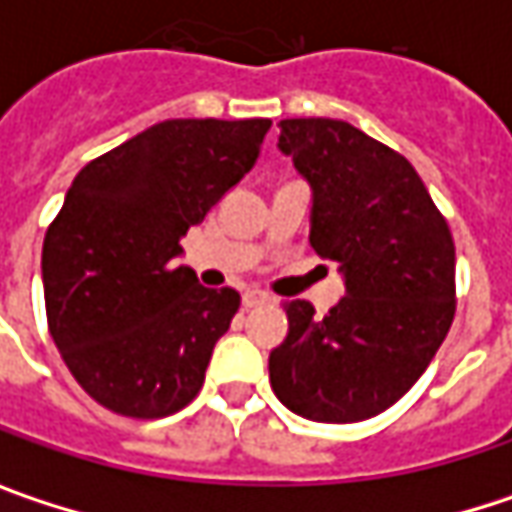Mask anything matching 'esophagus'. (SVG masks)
Wrapping results in <instances>:
<instances>
[{"instance_id": "obj_1", "label": "esophagus", "mask_w": 512, "mask_h": 512, "mask_svg": "<svg viewBox=\"0 0 512 512\" xmlns=\"http://www.w3.org/2000/svg\"><path fill=\"white\" fill-rule=\"evenodd\" d=\"M267 302H270V296H267V293H262V290H253V287H250V290H245V293H242V307H245V310L262 307V305H267Z\"/></svg>"}]
</instances>
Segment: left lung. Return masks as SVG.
<instances>
[{"instance_id": "1", "label": "left lung", "mask_w": 512, "mask_h": 512, "mask_svg": "<svg viewBox=\"0 0 512 512\" xmlns=\"http://www.w3.org/2000/svg\"><path fill=\"white\" fill-rule=\"evenodd\" d=\"M279 130V150L310 185V245L339 262L344 296L327 316L287 302L270 387L310 422H364L416 384L453 325V236L402 153L342 119H285Z\"/></svg>"}]
</instances>
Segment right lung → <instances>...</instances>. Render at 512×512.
I'll return each instance as SVG.
<instances>
[{
  "mask_svg": "<svg viewBox=\"0 0 512 512\" xmlns=\"http://www.w3.org/2000/svg\"><path fill=\"white\" fill-rule=\"evenodd\" d=\"M270 119H168L79 170L45 233L50 336L102 407L162 419L196 399L239 310L176 259L253 168Z\"/></svg>",
  "mask_w": 512,
  "mask_h": 512,
  "instance_id": "add662e5",
  "label": "right lung"
}]
</instances>
